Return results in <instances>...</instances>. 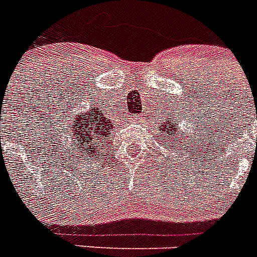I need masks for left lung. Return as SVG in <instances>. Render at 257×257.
I'll use <instances>...</instances> for the list:
<instances>
[{
	"label": "left lung",
	"mask_w": 257,
	"mask_h": 257,
	"mask_svg": "<svg viewBox=\"0 0 257 257\" xmlns=\"http://www.w3.org/2000/svg\"><path fill=\"white\" fill-rule=\"evenodd\" d=\"M158 131H160V139L161 140L163 139V142H165L166 139H169V142H170L172 138H174V139H176V142H178L179 140L178 133L181 134V131L178 130V127H176L175 122L172 123L171 121H169V118H167V122H165V124H162V128H158ZM172 143H174V145H175V140ZM184 143H185V140H184Z\"/></svg>",
	"instance_id": "1"
}]
</instances>
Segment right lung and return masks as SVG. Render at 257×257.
I'll return each mask as SVG.
<instances>
[{"label":"right lung","mask_w":257,"mask_h":257,"mask_svg":"<svg viewBox=\"0 0 257 257\" xmlns=\"http://www.w3.org/2000/svg\"><path fill=\"white\" fill-rule=\"evenodd\" d=\"M87 113H78L72 122L69 151L78 160L99 158L112 145V131L114 124L106 118L103 109L91 106Z\"/></svg>","instance_id":"obj_1"}]
</instances>
